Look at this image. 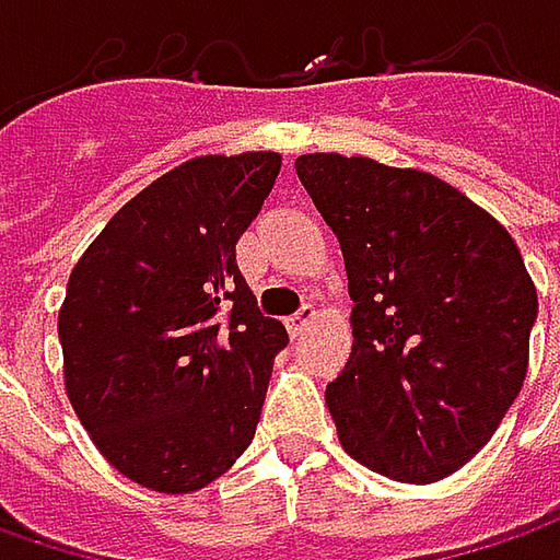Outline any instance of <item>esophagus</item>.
I'll list each match as a JSON object with an SVG mask.
<instances>
[{"label": "esophagus", "instance_id": "obj_1", "mask_svg": "<svg viewBox=\"0 0 560 560\" xmlns=\"http://www.w3.org/2000/svg\"><path fill=\"white\" fill-rule=\"evenodd\" d=\"M314 317H317V312H314V305H302L299 312L292 314L290 320H287V327H290V334H302L308 324H314Z\"/></svg>", "mask_w": 560, "mask_h": 560}]
</instances>
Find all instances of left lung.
<instances>
[{
	"mask_svg": "<svg viewBox=\"0 0 560 560\" xmlns=\"http://www.w3.org/2000/svg\"><path fill=\"white\" fill-rule=\"evenodd\" d=\"M295 174L334 226L352 355L327 383L342 448L401 483L470 462L524 386L536 287L505 226L411 167L314 152Z\"/></svg>",
	"mask_w": 560,
	"mask_h": 560,
	"instance_id": "left-lung-1",
	"label": "left lung"
}]
</instances>
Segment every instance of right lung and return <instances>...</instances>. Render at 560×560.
Here are the masks:
<instances>
[{
    "mask_svg": "<svg viewBox=\"0 0 560 560\" xmlns=\"http://www.w3.org/2000/svg\"><path fill=\"white\" fill-rule=\"evenodd\" d=\"M277 152L202 155L120 208L58 312L65 386L98 452L133 483L196 492L255 436L287 327L258 312L236 243Z\"/></svg>",
    "mask_w": 560,
    "mask_h": 560,
    "instance_id": "obj_1",
    "label": "right lung"
}]
</instances>
